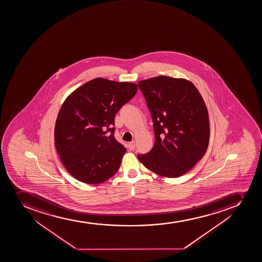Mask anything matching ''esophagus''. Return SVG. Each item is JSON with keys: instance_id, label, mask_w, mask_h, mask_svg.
I'll use <instances>...</instances> for the list:
<instances>
[{"instance_id": "obj_1", "label": "esophagus", "mask_w": 262, "mask_h": 262, "mask_svg": "<svg viewBox=\"0 0 262 262\" xmlns=\"http://www.w3.org/2000/svg\"><path fill=\"white\" fill-rule=\"evenodd\" d=\"M128 147H129V150H134V149H135L136 148L135 142H134V141H133V142H130V143H129V145H128Z\"/></svg>"}]
</instances>
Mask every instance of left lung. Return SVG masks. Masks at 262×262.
Listing matches in <instances>:
<instances>
[{
    "mask_svg": "<svg viewBox=\"0 0 262 262\" xmlns=\"http://www.w3.org/2000/svg\"><path fill=\"white\" fill-rule=\"evenodd\" d=\"M154 123L155 144L138 155L145 167L161 176L178 178L203 157L209 142L207 106L189 81L159 76L140 81Z\"/></svg>",
    "mask_w": 262,
    "mask_h": 262,
    "instance_id": "obj_1",
    "label": "left lung"
}]
</instances>
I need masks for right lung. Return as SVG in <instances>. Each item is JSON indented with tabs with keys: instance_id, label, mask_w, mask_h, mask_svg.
Masks as SVG:
<instances>
[{
	"instance_id": "right-lung-1",
	"label": "right lung",
	"mask_w": 262,
	"mask_h": 262,
	"mask_svg": "<svg viewBox=\"0 0 262 262\" xmlns=\"http://www.w3.org/2000/svg\"><path fill=\"white\" fill-rule=\"evenodd\" d=\"M137 91L135 83L97 78L66 99L55 123V148L75 179L101 184L118 171L126 148L114 138V119Z\"/></svg>"
}]
</instances>
